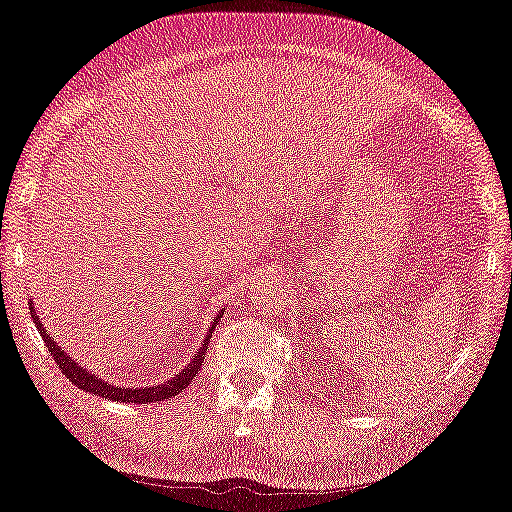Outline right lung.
I'll return each mask as SVG.
<instances>
[{"label": "right lung", "instance_id": "right-lung-1", "mask_svg": "<svg viewBox=\"0 0 512 512\" xmlns=\"http://www.w3.org/2000/svg\"><path fill=\"white\" fill-rule=\"evenodd\" d=\"M29 312H32L36 329L41 331V335H43L45 347H48L50 356L55 358V363L59 365V370L64 372L66 379L73 381V384L78 386V388H82V391H89V393H94V395H101V398H110V400H114V402L149 404V402L170 400L172 395H179V393L183 391V388H186V386L190 384V381H193V379L197 377V372H200L202 363H204V352H207V347H209V338H207V340H204V345L200 347V352H197L193 361L188 363V368H183V372H179L177 377L167 379V381H163V384L147 386V388L112 386V384H108V381H103V379H98V377H94V375H89V372H87L85 368H82V365L73 363L71 358H68V354L64 352V349H61V347L57 345L55 338H50V335L45 333L41 319H38V317L34 315V308H29ZM223 312H225V310H223ZM223 312H220V315H223ZM220 315H218L216 319H220ZM213 329H216V326H211L209 333H213Z\"/></svg>", "mask_w": 512, "mask_h": 512}]
</instances>
